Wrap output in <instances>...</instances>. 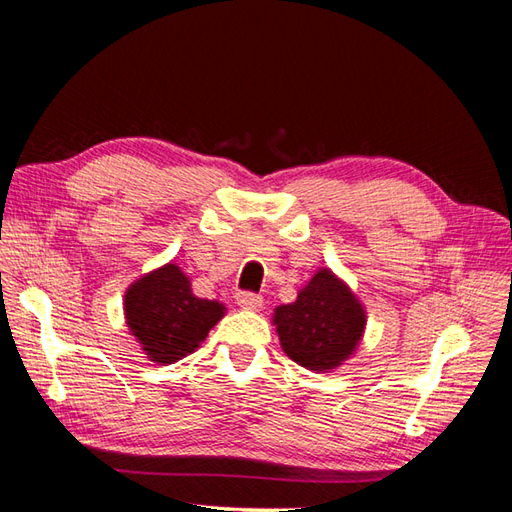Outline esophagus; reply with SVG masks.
<instances>
[{"label":"esophagus","instance_id":"1","mask_svg":"<svg viewBox=\"0 0 512 512\" xmlns=\"http://www.w3.org/2000/svg\"><path fill=\"white\" fill-rule=\"evenodd\" d=\"M237 303L243 307V309H260L262 307V297L256 292H247V290H241L237 292Z\"/></svg>","mask_w":512,"mask_h":512}]
</instances>
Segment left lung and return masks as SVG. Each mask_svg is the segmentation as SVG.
<instances>
[{
  "instance_id": "obj_1",
  "label": "left lung",
  "mask_w": 512,
  "mask_h": 512,
  "mask_svg": "<svg viewBox=\"0 0 512 512\" xmlns=\"http://www.w3.org/2000/svg\"><path fill=\"white\" fill-rule=\"evenodd\" d=\"M365 322L359 299L329 269H320L299 290L297 301L275 307L273 314L284 352L312 371L342 365L359 346Z\"/></svg>"
}]
</instances>
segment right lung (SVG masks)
<instances>
[{
  "instance_id": "right-lung-1",
  "label": "right lung",
  "mask_w": 512,
  "mask_h": 512,
  "mask_svg": "<svg viewBox=\"0 0 512 512\" xmlns=\"http://www.w3.org/2000/svg\"><path fill=\"white\" fill-rule=\"evenodd\" d=\"M123 307L128 327L147 359L162 365L194 352L226 309L220 301L198 299L190 277L173 262L134 282Z\"/></svg>"
}]
</instances>
